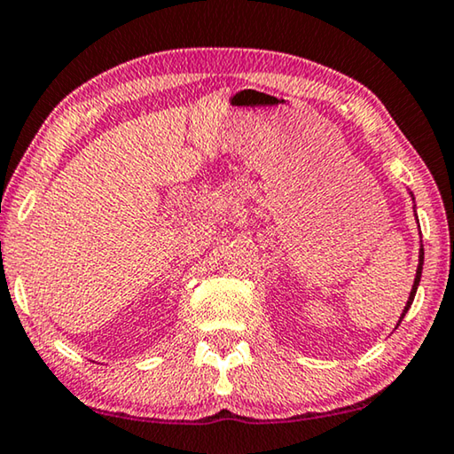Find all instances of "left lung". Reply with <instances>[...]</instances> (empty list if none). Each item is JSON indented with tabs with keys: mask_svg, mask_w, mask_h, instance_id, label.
<instances>
[{
	"mask_svg": "<svg viewBox=\"0 0 454 454\" xmlns=\"http://www.w3.org/2000/svg\"><path fill=\"white\" fill-rule=\"evenodd\" d=\"M420 262H418V270H416V279H414V286H411V292H410V297H408V303H405V308H403V312H402V317H400V322L403 320V316H405V312H408L410 309V306H411V301H414V295H416V289H418V286H420V277H422V265H424V248H420V259H418Z\"/></svg>",
	"mask_w": 454,
	"mask_h": 454,
	"instance_id": "8db88e82",
	"label": "left lung"
}]
</instances>
